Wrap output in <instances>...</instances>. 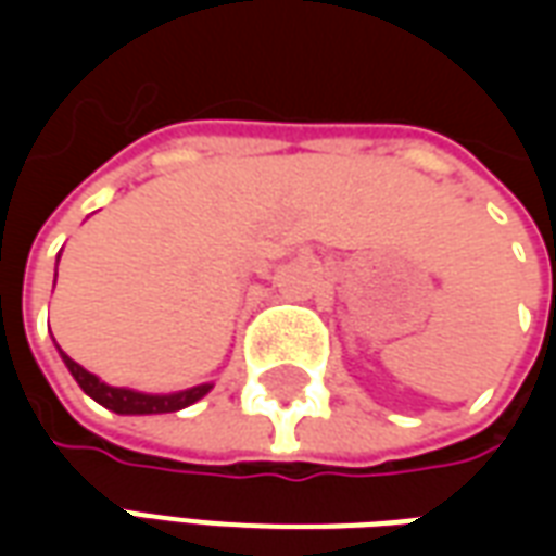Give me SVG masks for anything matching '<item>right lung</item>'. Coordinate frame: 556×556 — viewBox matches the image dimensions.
<instances>
[{
	"label": "right lung",
	"mask_w": 556,
	"mask_h": 556,
	"mask_svg": "<svg viewBox=\"0 0 556 556\" xmlns=\"http://www.w3.org/2000/svg\"><path fill=\"white\" fill-rule=\"evenodd\" d=\"M62 361H65L67 372L74 375V381L83 387V393L91 396L98 405L125 417H142V414H175V410L190 408L199 399L211 393L214 384H195L190 390H178V393H139L130 387H113L101 381L98 375H91L89 369H83L77 361H71L65 351L59 349Z\"/></svg>",
	"instance_id": "right-lung-1"
}]
</instances>
